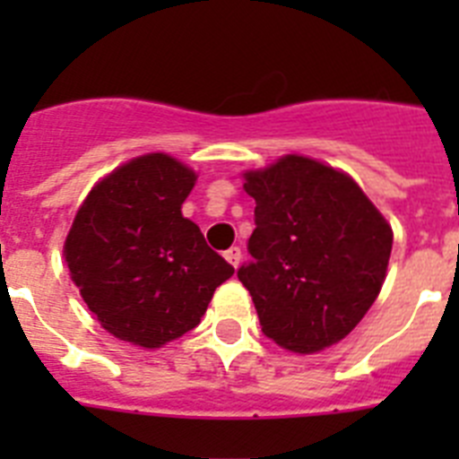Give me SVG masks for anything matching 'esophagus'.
<instances>
[{
	"mask_svg": "<svg viewBox=\"0 0 459 459\" xmlns=\"http://www.w3.org/2000/svg\"><path fill=\"white\" fill-rule=\"evenodd\" d=\"M225 259L237 269L238 262H241V248H238V246H232L230 250H225Z\"/></svg>",
	"mask_w": 459,
	"mask_h": 459,
	"instance_id": "esophagus-1",
	"label": "esophagus"
}]
</instances>
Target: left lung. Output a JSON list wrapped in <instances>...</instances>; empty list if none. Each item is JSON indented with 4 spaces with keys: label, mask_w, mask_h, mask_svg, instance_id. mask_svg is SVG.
<instances>
[{
    "label": "left lung",
    "mask_w": 459,
    "mask_h": 459,
    "mask_svg": "<svg viewBox=\"0 0 459 459\" xmlns=\"http://www.w3.org/2000/svg\"><path fill=\"white\" fill-rule=\"evenodd\" d=\"M255 197L250 291L266 338L299 354L354 331L386 278L393 232L351 177L306 156L246 172Z\"/></svg>",
    "instance_id": "1"
}]
</instances>
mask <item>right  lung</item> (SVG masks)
Segmentation results:
<instances>
[{
    "label": "right lung",
    "instance_id": "add662e5",
    "mask_svg": "<svg viewBox=\"0 0 459 459\" xmlns=\"http://www.w3.org/2000/svg\"><path fill=\"white\" fill-rule=\"evenodd\" d=\"M197 174L168 153L133 158L93 186L64 255L100 326L144 350L200 324L234 266L181 216Z\"/></svg>",
    "mask_w": 459,
    "mask_h": 459
}]
</instances>
